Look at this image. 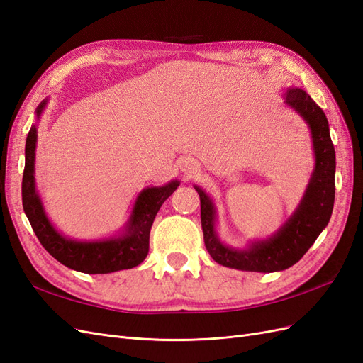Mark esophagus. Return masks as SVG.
Instances as JSON below:
<instances>
[{
  "label": "esophagus",
  "instance_id": "esophagus-1",
  "mask_svg": "<svg viewBox=\"0 0 363 363\" xmlns=\"http://www.w3.org/2000/svg\"><path fill=\"white\" fill-rule=\"evenodd\" d=\"M196 169H199V167L192 162V160H184L183 163V171L189 175V177H192V175L196 174Z\"/></svg>",
  "mask_w": 363,
  "mask_h": 363
}]
</instances>
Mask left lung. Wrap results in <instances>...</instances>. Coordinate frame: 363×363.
<instances>
[{
    "mask_svg": "<svg viewBox=\"0 0 363 363\" xmlns=\"http://www.w3.org/2000/svg\"><path fill=\"white\" fill-rule=\"evenodd\" d=\"M284 103L292 107L311 128L315 169L301 203L276 235L265 240H255L247 248L224 245L215 232V204L211 196L195 186L201 203L206 248L212 259L223 267L255 272L286 269L306 255L330 221L335 203L336 156L328 121L323 108L298 87H289Z\"/></svg>",
    "mask_w": 363,
    "mask_h": 363,
    "instance_id": "obj_1",
    "label": "left lung"
}]
</instances>
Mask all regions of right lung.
<instances>
[{
  "label": "right lung",
  "instance_id": "1",
  "mask_svg": "<svg viewBox=\"0 0 363 363\" xmlns=\"http://www.w3.org/2000/svg\"><path fill=\"white\" fill-rule=\"evenodd\" d=\"M47 106L43 100L38 108V118ZM38 128L31 125L26 142V168L23 175V206L24 212L36 233L39 242L50 255L71 269L86 274H108L130 269L144 262L150 248V230L160 206L179 188L180 182L172 180L159 188L142 191L131 211L124 232L118 238H108L92 242H79L62 236L52 227L43 211L35 183V151Z\"/></svg>",
  "mask_w": 363,
  "mask_h": 363
}]
</instances>
